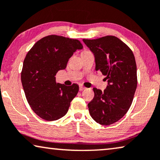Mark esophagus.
<instances>
[{
    "label": "esophagus",
    "instance_id": "1",
    "mask_svg": "<svg viewBox=\"0 0 160 160\" xmlns=\"http://www.w3.org/2000/svg\"><path fill=\"white\" fill-rule=\"evenodd\" d=\"M85 87L82 86V85H80V87H79V91H82L83 90H85Z\"/></svg>",
    "mask_w": 160,
    "mask_h": 160
}]
</instances>
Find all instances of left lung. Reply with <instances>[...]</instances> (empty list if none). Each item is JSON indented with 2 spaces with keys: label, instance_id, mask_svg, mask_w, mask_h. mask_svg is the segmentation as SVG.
<instances>
[{
  "label": "left lung",
  "instance_id": "obj_1",
  "mask_svg": "<svg viewBox=\"0 0 160 160\" xmlns=\"http://www.w3.org/2000/svg\"><path fill=\"white\" fill-rule=\"evenodd\" d=\"M93 53L96 70L106 76L103 92L93 88L94 98L88 104L91 118L103 125L118 122L129 109L137 88V68L133 53L118 38L107 35L83 39Z\"/></svg>",
  "mask_w": 160,
  "mask_h": 160
}]
</instances>
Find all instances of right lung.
<instances>
[{
    "mask_svg": "<svg viewBox=\"0 0 160 160\" xmlns=\"http://www.w3.org/2000/svg\"><path fill=\"white\" fill-rule=\"evenodd\" d=\"M82 48L78 40L51 35L38 40L27 53L21 73L22 86L30 107L43 120H57L68 112L79 86L57 83L55 76L66 68L74 52Z\"/></svg>",
    "mask_w": 160,
    "mask_h": 160,
    "instance_id": "obj_1",
    "label": "right lung"
}]
</instances>
